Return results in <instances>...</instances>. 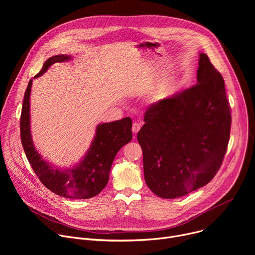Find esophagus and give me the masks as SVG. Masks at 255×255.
Masks as SVG:
<instances>
[{
    "label": "esophagus",
    "instance_id": "34e87169",
    "mask_svg": "<svg viewBox=\"0 0 255 255\" xmlns=\"http://www.w3.org/2000/svg\"><path fill=\"white\" fill-rule=\"evenodd\" d=\"M140 128H141V124H140V123H137V122L133 123V126H132V131H133V133H134V134L138 133V131L140 130Z\"/></svg>",
    "mask_w": 255,
    "mask_h": 255
}]
</instances>
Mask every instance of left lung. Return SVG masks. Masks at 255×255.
<instances>
[{"label": "left lung", "mask_w": 255, "mask_h": 255, "mask_svg": "<svg viewBox=\"0 0 255 255\" xmlns=\"http://www.w3.org/2000/svg\"><path fill=\"white\" fill-rule=\"evenodd\" d=\"M137 134L145 183L158 197H183L219 170L227 150L231 113L221 74L200 53L197 85L152 104Z\"/></svg>", "instance_id": "obj_1"}]
</instances>
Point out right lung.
Segmentation results:
<instances>
[{"label": "right lung", "instance_id": "obj_1", "mask_svg": "<svg viewBox=\"0 0 255 255\" xmlns=\"http://www.w3.org/2000/svg\"><path fill=\"white\" fill-rule=\"evenodd\" d=\"M71 56L58 54L48 58L34 79L42 76L55 62L70 60ZM32 80L24 95L21 112V141L28 161L41 183L54 194L69 199H90L107 186L117 152L132 139V120L127 117L97 126L94 140L84 158L75 166L58 168L42 158L35 149L30 130V94Z\"/></svg>", "mask_w": 255, "mask_h": 255}]
</instances>
